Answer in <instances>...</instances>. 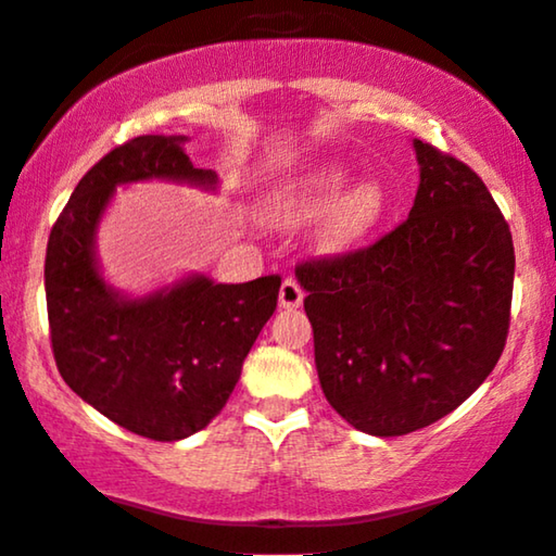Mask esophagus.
I'll return each mask as SVG.
<instances>
[{
  "label": "esophagus",
  "mask_w": 556,
  "mask_h": 556,
  "mask_svg": "<svg viewBox=\"0 0 556 556\" xmlns=\"http://www.w3.org/2000/svg\"><path fill=\"white\" fill-rule=\"evenodd\" d=\"M302 300H305L302 287L294 282V279H285L282 287H279V305L285 309H298L302 305Z\"/></svg>",
  "instance_id": "1"
}]
</instances>
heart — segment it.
<instances>
[{"instance_id": "1", "label": "heart", "mask_w": 556, "mask_h": 556, "mask_svg": "<svg viewBox=\"0 0 556 556\" xmlns=\"http://www.w3.org/2000/svg\"><path fill=\"white\" fill-rule=\"evenodd\" d=\"M345 162H323L274 188L262 203L269 226L300 228L325 214L317 228V247L325 254H348L371 236L389 211L387 190L379 180L351 182Z\"/></svg>"}]
</instances>
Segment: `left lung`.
<instances>
[{"label":"left lung","mask_w":556,"mask_h":556,"mask_svg":"<svg viewBox=\"0 0 556 556\" xmlns=\"http://www.w3.org/2000/svg\"><path fill=\"white\" fill-rule=\"evenodd\" d=\"M409 218L374 247L298 266L323 394L348 425L399 438L457 409L498 364L514 241L483 180L419 139Z\"/></svg>","instance_id":"1"}]
</instances>
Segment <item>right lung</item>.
Segmentation results:
<instances>
[{"mask_svg": "<svg viewBox=\"0 0 556 556\" xmlns=\"http://www.w3.org/2000/svg\"><path fill=\"white\" fill-rule=\"evenodd\" d=\"M185 142V135L135 137L96 162L55 220L46 256L63 381L103 417L157 442L190 438L224 409L282 285L274 274L218 285L192 271L135 298L103 279L96 239L116 188L167 180L218 190V175L192 167Z\"/></svg>", "mask_w": 556, "mask_h": 556, "instance_id": "1", "label": "right lung"}]
</instances>
